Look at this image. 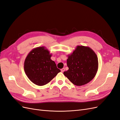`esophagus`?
Returning <instances> with one entry per match:
<instances>
[{
  "label": "esophagus",
  "mask_w": 120,
  "mask_h": 120,
  "mask_svg": "<svg viewBox=\"0 0 120 120\" xmlns=\"http://www.w3.org/2000/svg\"><path fill=\"white\" fill-rule=\"evenodd\" d=\"M64 70H65V69H64V68H63L62 69H61V71L62 72H63L64 71Z\"/></svg>",
  "instance_id": "1"
}]
</instances>
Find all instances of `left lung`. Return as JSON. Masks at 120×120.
Returning a JSON list of instances; mask_svg holds the SVG:
<instances>
[{"instance_id": "left-lung-1", "label": "left lung", "mask_w": 120, "mask_h": 120, "mask_svg": "<svg viewBox=\"0 0 120 120\" xmlns=\"http://www.w3.org/2000/svg\"><path fill=\"white\" fill-rule=\"evenodd\" d=\"M68 70L64 74L75 85L86 84L95 77L98 69L97 54L90 47L78 45L68 56Z\"/></svg>"}]
</instances>
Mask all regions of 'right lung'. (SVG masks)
Masks as SVG:
<instances>
[{
	"label": "right lung",
	"mask_w": 120,
	"mask_h": 120,
	"mask_svg": "<svg viewBox=\"0 0 120 120\" xmlns=\"http://www.w3.org/2000/svg\"><path fill=\"white\" fill-rule=\"evenodd\" d=\"M52 56L45 46H39L32 49L25 60L24 70L28 78L34 84L44 86L60 71L54 61Z\"/></svg>",
	"instance_id": "obj_1"
}]
</instances>
